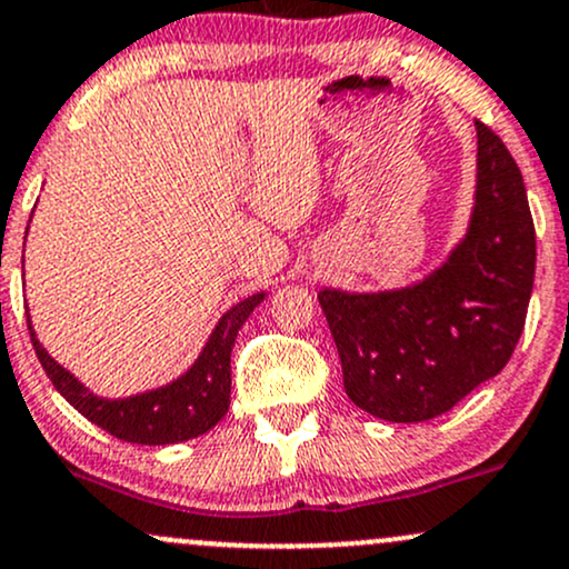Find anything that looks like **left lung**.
I'll return each instance as SVG.
<instances>
[{
	"instance_id": "8db88e82",
	"label": "left lung",
	"mask_w": 569,
	"mask_h": 569,
	"mask_svg": "<svg viewBox=\"0 0 569 569\" xmlns=\"http://www.w3.org/2000/svg\"><path fill=\"white\" fill-rule=\"evenodd\" d=\"M476 208L465 240L421 283L318 291L356 408L395 423L448 413L510 361L535 283V223L518 164L476 121Z\"/></svg>"
}]
</instances>
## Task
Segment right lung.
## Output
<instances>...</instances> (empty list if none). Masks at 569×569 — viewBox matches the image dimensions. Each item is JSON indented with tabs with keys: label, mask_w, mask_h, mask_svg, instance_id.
Wrapping results in <instances>:
<instances>
[{
	"label": "right lung",
	"mask_w": 569,
	"mask_h": 569,
	"mask_svg": "<svg viewBox=\"0 0 569 569\" xmlns=\"http://www.w3.org/2000/svg\"><path fill=\"white\" fill-rule=\"evenodd\" d=\"M261 299H264V291L242 299L221 316V321L216 323L213 335L204 342L202 353L197 356L189 372H183L178 380L161 386V389H151L146 395L127 399H104L91 395L70 370H64L40 346L29 316L27 323L31 346H34L42 370L51 378L56 391L80 416H86L91 423L102 427L104 432L118 437V440L140 442V446H170V442H183L204 435L227 416L229 395H232V367H229V361H232L234 337Z\"/></svg>",
	"instance_id": "obj_1"
}]
</instances>
